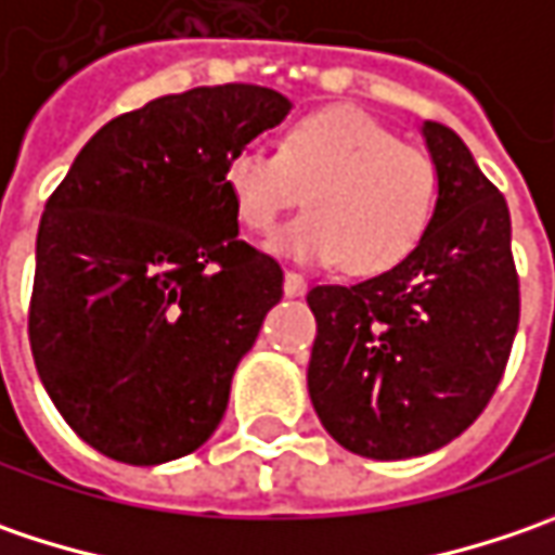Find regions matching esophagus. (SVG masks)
<instances>
[{
	"mask_svg": "<svg viewBox=\"0 0 555 555\" xmlns=\"http://www.w3.org/2000/svg\"><path fill=\"white\" fill-rule=\"evenodd\" d=\"M282 288H285V295L288 298H301L304 292H307V279L301 276V273H285V282H282Z\"/></svg>",
	"mask_w": 555,
	"mask_h": 555,
	"instance_id": "obj_1",
	"label": "esophagus"
}]
</instances>
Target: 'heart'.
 <instances>
[{"instance_id":"b5f03b06","label":"heart","mask_w":555,"mask_h":555,"mask_svg":"<svg viewBox=\"0 0 555 555\" xmlns=\"http://www.w3.org/2000/svg\"><path fill=\"white\" fill-rule=\"evenodd\" d=\"M223 192L242 227L276 230L282 214L308 192L310 214L273 238V251L307 263L370 276L398 267L428 230L438 205L431 157L385 130L360 108H325L301 117L276 152L242 149L223 164Z\"/></svg>"}]
</instances>
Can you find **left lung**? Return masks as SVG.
<instances>
[{
	"label": "left lung",
	"instance_id": "1",
	"mask_svg": "<svg viewBox=\"0 0 555 555\" xmlns=\"http://www.w3.org/2000/svg\"><path fill=\"white\" fill-rule=\"evenodd\" d=\"M438 205L422 242L382 276L317 285L307 391L323 428L370 460L460 438L488 406L518 328L509 207L466 142L422 120Z\"/></svg>",
	"mask_w": 555,
	"mask_h": 555
}]
</instances>
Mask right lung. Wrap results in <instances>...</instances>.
<instances>
[{
  "label": "right lung",
  "mask_w": 555,
  "mask_h": 555,
  "mask_svg": "<svg viewBox=\"0 0 555 555\" xmlns=\"http://www.w3.org/2000/svg\"><path fill=\"white\" fill-rule=\"evenodd\" d=\"M288 111L251 83L160 95L108 120L46 202L34 363L64 422L117 463L180 460L227 413L282 270L238 238L220 173Z\"/></svg>",
  "instance_id": "add662e5"
}]
</instances>
